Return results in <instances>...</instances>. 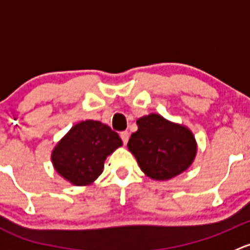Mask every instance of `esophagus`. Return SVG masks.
Wrapping results in <instances>:
<instances>
[{
  "label": "esophagus",
  "mask_w": 250,
  "mask_h": 250,
  "mask_svg": "<svg viewBox=\"0 0 250 250\" xmlns=\"http://www.w3.org/2000/svg\"><path fill=\"white\" fill-rule=\"evenodd\" d=\"M120 137H122L123 143L126 144L128 142V137H130V133H128L127 131H123V132L120 133Z\"/></svg>",
  "instance_id": "esophagus-1"
}]
</instances>
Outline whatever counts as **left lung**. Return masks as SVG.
Masks as SVG:
<instances>
[{
	"label": "left lung",
	"mask_w": 250,
	"mask_h": 250,
	"mask_svg": "<svg viewBox=\"0 0 250 250\" xmlns=\"http://www.w3.org/2000/svg\"><path fill=\"white\" fill-rule=\"evenodd\" d=\"M128 150L146 177L168 181L187 171L197 154V142L189 127L150 113L137 120Z\"/></svg>",
	"instance_id": "left-lung-1"
}]
</instances>
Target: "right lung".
I'll list each match as a JSON object with an SVG mask.
<instances>
[{
	"label": "right lung",
	"mask_w": 250,
	"mask_h": 250,
	"mask_svg": "<svg viewBox=\"0 0 250 250\" xmlns=\"http://www.w3.org/2000/svg\"><path fill=\"white\" fill-rule=\"evenodd\" d=\"M122 146L119 135L109 126L84 120L56 143L50 159L59 176L76 187H85L99 178L107 156Z\"/></svg>",
	"instance_id": "right-lung-1"
}]
</instances>
